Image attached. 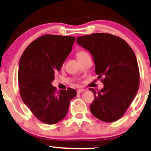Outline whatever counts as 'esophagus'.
<instances>
[{"mask_svg":"<svg viewBox=\"0 0 151 151\" xmlns=\"http://www.w3.org/2000/svg\"><path fill=\"white\" fill-rule=\"evenodd\" d=\"M84 91H86V89H83V88H79L77 90V93H81V92H83Z\"/></svg>","mask_w":151,"mask_h":151,"instance_id":"esophagus-1","label":"esophagus"}]
</instances>
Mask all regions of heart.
I'll return each instance as SVG.
<instances>
[{"instance_id": "obj_1", "label": "heart", "mask_w": 151, "mask_h": 151, "mask_svg": "<svg viewBox=\"0 0 151 151\" xmlns=\"http://www.w3.org/2000/svg\"><path fill=\"white\" fill-rule=\"evenodd\" d=\"M76 55H77V57L78 58V59L80 60L81 59H83L84 57H86V55H88V53L85 51H83V50H79L77 52V54H76Z\"/></svg>"}]
</instances>
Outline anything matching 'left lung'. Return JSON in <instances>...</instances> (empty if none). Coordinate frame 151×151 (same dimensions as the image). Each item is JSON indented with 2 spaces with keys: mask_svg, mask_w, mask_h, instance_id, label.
I'll use <instances>...</instances> for the list:
<instances>
[{
  "mask_svg": "<svg viewBox=\"0 0 151 151\" xmlns=\"http://www.w3.org/2000/svg\"><path fill=\"white\" fill-rule=\"evenodd\" d=\"M77 42L92 54L95 72L104 85L100 91L90 88L94 94L90 111L104 122L119 119L139 86V70L133 50L124 39L111 34L81 36Z\"/></svg>",
  "mask_w": 151,
  "mask_h": 151,
  "instance_id": "1",
  "label": "left lung"
}]
</instances>
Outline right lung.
Listing matches in <instances>:
<instances>
[{
    "mask_svg": "<svg viewBox=\"0 0 151 151\" xmlns=\"http://www.w3.org/2000/svg\"><path fill=\"white\" fill-rule=\"evenodd\" d=\"M75 38L44 35L26 47L19 61L18 82L21 99L38 119L55 124L67 114L77 95L71 88L57 91L52 85L70 52Z\"/></svg>",
    "mask_w": 151,
    "mask_h": 151,
    "instance_id": "right-lung-1",
    "label": "right lung"
}]
</instances>
